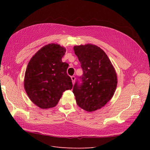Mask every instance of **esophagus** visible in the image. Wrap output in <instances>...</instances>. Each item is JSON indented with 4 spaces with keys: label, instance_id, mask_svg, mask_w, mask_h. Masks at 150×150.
Here are the masks:
<instances>
[{
    "label": "esophagus",
    "instance_id": "34e87169",
    "mask_svg": "<svg viewBox=\"0 0 150 150\" xmlns=\"http://www.w3.org/2000/svg\"><path fill=\"white\" fill-rule=\"evenodd\" d=\"M71 80H72V84H74V82H75V80H76V78H75V76H71Z\"/></svg>",
    "mask_w": 150,
    "mask_h": 150
}]
</instances>
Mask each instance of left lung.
Listing matches in <instances>:
<instances>
[{
  "label": "left lung",
  "instance_id": "1",
  "mask_svg": "<svg viewBox=\"0 0 150 150\" xmlns=\"http://www.w3.org/2000/svg\"><path fill=\"white\" fill-rule=\"evenodd\" d=\"M83 71L73 87L78 105L87 111L101 108L114 95L117 74L106 54L99 47L86 44L74 47Z\"/></svg>",
  "mask_w": 150,
  "mask_h": 150
}]
</instances>
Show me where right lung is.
Returning a JSON list of instances; mask_svg holds the SVG:
<instances>
[{"mask_svg":"<svg viewBox=\"0 0 150 150\" xmlns=\"http://www.w3.org/2000/svg\"><path fill=\"white\" fill-rule=\"evenodd\" d=\"M65 52L64 47L49 44L34 54L27 67L24 88L31 101L40 108L56 106L63 92L72 88L67 74L69 65L62 61Z\"/></svg>","mask_w":150,"mask_h":150,"instance_id":"obj_1","label":"right lung"}]
</instances>
